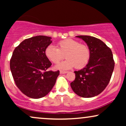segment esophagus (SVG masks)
<instances>
[{
  "mask_svg": "<svg viewBox=\"0 0 126 126\" xmlns=\"http://www.w3.org/2000/svg\"><path fill=\"white\" fill-rule=\"evenodd\" d=\"M67 72L66 71H63V70H60V74H65V73H67Z\"/></svg>",
  "mask_w": 126,
  "mask_h": 126,
  "instance_id": "esophagus-1",
  "label": "esophagus"
}]
</instances>
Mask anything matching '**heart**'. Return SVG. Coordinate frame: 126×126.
<instances>
[{
  "instance_id": "obj_1",
  "label": "heart",
  "mask_w": 126,
  "mask_h": 126,
  "mask_svg": "<svg viewBox=\"0 0 126 126\" xmlns=\"http://www.w3.org/2000/svg\"><path fill=\"white\" fill-rule=\"evenodd\" d=\"M56 47L48 46L45 50L46 57L53 63H58L66 57L65 61L56 65V69L67 70L74 67L82 69L86 66L91 57V51L86 45L76 40L67 38L59 41Z\"/></svg>"
}]
</instances>
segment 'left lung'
<instances>
[{"label":"left lung","instance_id":"1","mask_svg":"<svg viewBox=\"0 0 126 126\" xmlns=\"http://www.w3.org/2000/svg\"><path fill=\"white\" fill-rule=\"evenodd\" d=\"M86 43L91 51L89 63L83 69L75 71V79L70 86L76 94L91 98L101 94L112 76L114 61L112 51L99 39L89 35H78Z\"/></svg>","mask_w":126,"mask_h":126}]
</instances>
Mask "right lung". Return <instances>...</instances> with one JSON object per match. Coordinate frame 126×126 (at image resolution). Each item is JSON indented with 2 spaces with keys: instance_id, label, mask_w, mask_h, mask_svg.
<instances>
[{
  "instance_id": "1",
  "label": "right lung",
  "mask_w": 126,
  "mask_h": 126,
  "mask_svg": "<svg viewBox=\"0 0 126 126\" xmlns=\"http://www.w3.org/2000/svg\"><path fill=\"white\" fill-rule=\"evenodd\" d=\"M51 37L38 35L26 39L13 52L10 68L15 84L24 94L38 99L47 95L56 83L57 72L46 71L51 63L45 55Z\"/></svg>"
}]
</instances>
